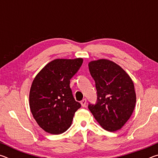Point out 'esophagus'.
Segmentation results:
<instances>
[{
    "label": "esophagus",
    "instance_id": "34e87169",
    "mask_svg": "<svg viewBox=\"0 0 158 158\" xmlns=\"http://www.w3.org/2000/svg\"><path fill=\"white\" fill-rule=\"evenodd\" d=\"M85 104H86V99H83V100L81 101V105L83 107L85 106Z\"/></svg>",
    "mask_w": 158,
    "mask_h": 158
}]
</instances>
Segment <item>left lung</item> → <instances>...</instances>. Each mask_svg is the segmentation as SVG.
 <instances>
[{"label":"left lung","mask_w":158,"mask_h":158,"mask_svg":"<svg viewBox=\"0 0 158 158\" xmlns=\"http://www.w3.org/2000/svg\"><path fill=\"white\" fill-rule=\"evenodd\" d=\"M90 73L95 82L97 102L89 110L109 132L120 130L135 109L136 93L132 80L116 63L106 59L90 62Z\"/></svg>","instance_id":"1"}]
</instances>
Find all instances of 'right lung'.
<instances>
[{"label": "right lung", "instance_id": "right-lung-1", "mask_svg": "<svg viewBox=\"0 0 158 158\" xmlns=\"http://www.w3.org/2000/svg\"><path fill=\"white\" fill-rule=\"evenodd\" d=\"M82 63V58L53 60L35 77L29 105L35 120L45 132L59 135L71 126L81 104L74 100L69 83Z\"/></svg>", "mask_w": 158, "mask_h": 158}]
</instances>
